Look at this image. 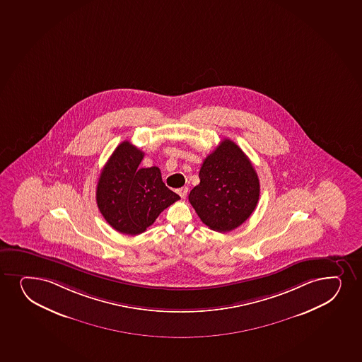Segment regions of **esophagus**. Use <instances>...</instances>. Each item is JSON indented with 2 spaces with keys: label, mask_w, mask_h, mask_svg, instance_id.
<instances>
[{
  "label": "esophagus",
  "mask_w": 362,
  "mask_h": 362,
  "mask_svg": "<svg viewBox=\"0 0 362 362\" xmlns=\"http://www.w3.org/2000/svg\"><path fill=\"white\" fill-rule=\"evenodd\" d=\"M177 194H179L181 198H186V196H187L188 193V188L187 187H181L177 189Z\"/></svg>",
  "instance_id": "1"
}]
</instances>
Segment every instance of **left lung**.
I'll list each match as a JSON object with an SVG mask.
<instances>
[{"mask_svg": "<svg viewBox=\"0 0 362 362\" xmlns=\"http://www.w3.org/2000/svg\"><path fill=\"white\" fill-rule=\"evenodd\" d=\"M200 183L188 200L209 228L230 232L254 212L259 198V180L240 147L225 139L204 159Z\"/></svg>", "mask_w": 362, "mask_h": 362, "instance_id": "1", "label": "left lung"}]
</instances>
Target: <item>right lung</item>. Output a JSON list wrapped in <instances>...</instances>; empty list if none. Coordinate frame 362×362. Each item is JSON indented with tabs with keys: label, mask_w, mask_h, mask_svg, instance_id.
<instances>
[{
	"label": "right lung",
	"mask_w": 362,
	"mask_h": 362,
	"mask_svg": "<svg viewBox=\"0 0 362 362\" xmlns=\"http://www.w3.org/2000/svg\"><path fill=\"white\" fill-rule=\"evenodd\" d=\"M145 153L129 141L117 146L96 187L101 215L117 232L137 235L180 197L166 187L157 166L140 168Z\"/></svg>",
	"instance_id": "add662e5"
}]
</instances>
